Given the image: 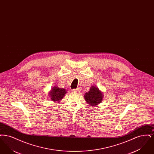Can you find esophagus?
<instances>
[{
  "label": "esophagus",
  "mask_w": 154,
  "mask_h": 154,
  "mask_svg": "<svg viewBox=\"0 0 154 154\" xmlns=\"http://www.w3.org/2000/svg\"><path fill=\"white\" fill-rule=\"evenodd\" d=\"M73 92H79L80 91V88H77V89H73Z\"/></svg>",
  "instance_id": "esophagus-1"
}]
</instances>
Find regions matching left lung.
I'll return each mask as SVG.
<instances>
[{
	"mask_svg": "<svg viewBox=\"0 0 154 154\" xmlns=\"http://www.w3.org/2000/svg\"><path fill=\"white\" fill-rule=\"evenodd\" d=\"M103 96L102 92L99 88L92 86L90 88L89 91L85 94L84 97L87 104L94 106L102 102Z\"/></svg>",
	"mask_w": 154,
	"mask_h": 154,
	"instance_id": "1",
	"label": "left lung"
}]
</instances>
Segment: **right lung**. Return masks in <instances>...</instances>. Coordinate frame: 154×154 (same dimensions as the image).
<instances>
[{
    "label": "right lung",
    "instance_id": "add662e5",
    "mask_svg": "<svg viewBox=\"0 0 154 154\" xmlns=\"http://www.w3.org/2000/svg\"><path fill=\"white\" fill-rule=\"evenodd\" d=\"M50 99L54 103L59 102L64 97L66 94V91L64 88H60L58 87H54L49 92Z\"/></svg>",
    "mask_w": 154,
    "mask_h": 154
}]
</instances>
